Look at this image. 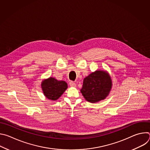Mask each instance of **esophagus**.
<instances>
[{
  "mask_svg": "<svg viewBox=\"0 0 150 150\" xmlns=\"http://www.w3.org/2000/svg\"><path fill=\"white\" fill-rule=\"evenodd\" d=\"M69 85H70L71 87H76V83L74 81H71L69 82Z\"/></svg>",
  "mask_w": 150,
  "mask_h": 150,
  "instance_id": "1",
  "label": "esophagus"
}]
</instances>
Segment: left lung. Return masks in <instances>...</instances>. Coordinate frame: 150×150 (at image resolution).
Segmentation results:
<instances>
[{"instance_id": "obj_1", "label": "left lung", "mask_w": 150, "mask_h": 150, "mask_svg": "<svg viewBox=\"0 0 150 150\" xmlns=\"http://www.w3.org/2000/svg\"><path fill=\"white\" fill-rule=\"evenodd\" d=\"M112 86L109 74L104 71H96L85 77L81 92L87 101L94 103L104 100Z\"/></svg>"}]
</instances>
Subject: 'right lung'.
Returning a JSON list of instances; mask_svg holds the SVG:
<instances>
[{
	"instance_id": "right-lung-1",
	"label": "right lung",
	"mask_w": 150,
	"mask_h": 150,
	"mask_svg": "<svg viewBox=\"0 0 150 150\" xmlns=\"http://www.w3.org/2000/svg\"><path fill=\"white\" fill-rule=\"evenodd\" d=\"M41 85L44 95L52 100H57L68 88L65 81H58L52 77L42 81Z\"/></svg>"
}]
</instances>
